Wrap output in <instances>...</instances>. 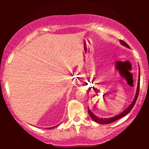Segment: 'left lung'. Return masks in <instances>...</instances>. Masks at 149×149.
<instances>
[{
    "mask_svg": "<svg viewBox=\"0 0 149 149\" xmlns=\"http://www.w3.org/2000/svg\"><path fill=\"white\" fill-rule=\"evenodd\" d=\"M120 42L123 44V45L126 46V47H130L129 45H127V43H126L125 42L123 41V40H120ZM139 86H140V69H139V80H138V86H137V90H136V95H135V97H134V101L132 102V103L128 107L127 109H125V110L124 111H123L121 113L118 114V115L116 116L115 117H113V118H107V119H104V118H100L97 117L96 116L94 115L90 111V110L88 109V113L90 114V116H91V118L92 119L94 120L95 121V122L98 123H100V124H109V123H113L115 122V121L117 120H118L120 118H123V116H126L127 114L129 113L130 111L132 109V108L134 107L135 103H136V101L137 100V97H138V95H139Z\"/></svg>",
    "mask_w": 149,
    "mask_h": 149,
    "instance_id": "left-lung-1",
    "label": "left lung"
}]
</instances>
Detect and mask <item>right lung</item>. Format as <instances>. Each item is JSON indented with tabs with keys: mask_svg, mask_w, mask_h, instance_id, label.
I'll return each mask as SVG.
<instances>
[{
	"mask_svg": "<svg viewBox=\"0 0 149 149\" xmlns=\"http://www.w3.org/2000/svg\"><path fill=\"white\" fill-rule=\"evenodd\" d=\"M55 127H56V126H55ZM52 127H50V128H48V129H52Z\"/></svg>",
	"mask_w": 149,
	"mask_h": 149,
	"instance_id": "add662e5",
	"label": "right lung"
}]
</instances>
